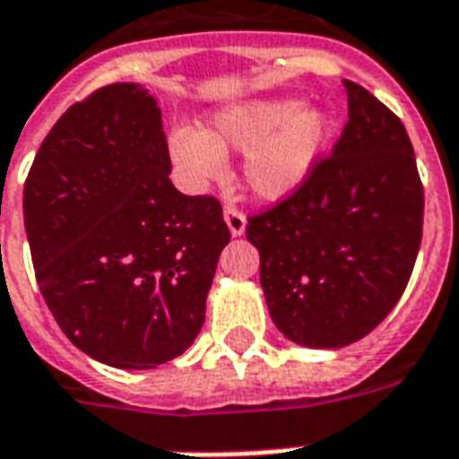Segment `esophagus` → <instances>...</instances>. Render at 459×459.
Here are the masks:
<instances>
[{
	"mask_svg": "<svg viewBox=\"0 0 459 459\" xmlns=\"http://www.w3.org/2000/svg\"><path fill=\"white\" fill-rule=\"evenodd\" d=\"M223 219H226V226H229L230 236H233V238H238V236H243V233H246V216H243V212H240V209H236V206H226Z\"/></svg>",
	"mask_w": 459,
	"mask_h": 459,
	"instance_id": "esophagus-1",
	"label": "esophagus"
}]
</instances>
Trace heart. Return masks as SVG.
<instances>
[{
  "mask_svg": "<svg viewBox=\"0 0 459 459\" xmlns=\"http://www.w3.org/2000/svg\"><path fill=\"white\" fill-rule=\"evenodd\" d=\"M333 117L291 97L247 100L213 111L202 128H175L169 158L192 186L212 182L226 168V152L243 155V179L260 199L281 202L314 175L333 138Z\"/></svg>",
  "mask_w": 459,
  "mask_h": 459,
  "instance_id": "b5f03b06",
  "label": "heart"
}]
</instances>
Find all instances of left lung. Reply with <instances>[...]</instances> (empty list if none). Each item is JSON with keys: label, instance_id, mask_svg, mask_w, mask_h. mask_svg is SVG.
I'll list each match as a JSON object with an SVG mask.
<instances>
[{"label": "left lung", "instance_id": "1", "mask_svg": "<svg viewBox=\"0 0 459 459\" xmlns=\"http://www.w3.org/2000/svg\"><path fill=\"white\" fill-rule=\"evenodd\" d=\"M348 124L297 195L247 221L260 284L287 341L338 351L402 299L423 233L409 134L365 87L342 80Z\"/></svg>", "mask_w": 459, "mask_h": 459}]
</instances>
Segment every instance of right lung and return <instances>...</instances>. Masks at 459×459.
<instances>
[{
  "instance_id": "right-lung-1",
  "label": "right lung",
  "mask_w": 459,
  "mask_h": 459,
  "mask_svg": "<svg viewBox=\"0 0 459 459\" xmlns=\"http://www.w3.org/2000/svg\"><path fill=\"white\" fill-rule=\"evenodd\" d=\"M169 172L158 101L118 82L57 118L23 185L40 294L108 368L152 369L195 342L230 240L221 204L178 192Z\"/></svg>"
}]
</instances>
